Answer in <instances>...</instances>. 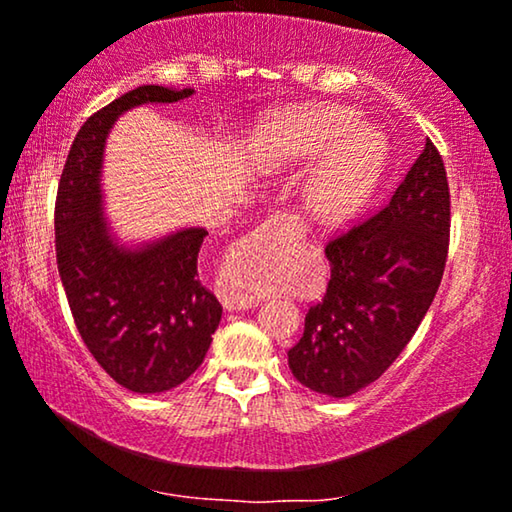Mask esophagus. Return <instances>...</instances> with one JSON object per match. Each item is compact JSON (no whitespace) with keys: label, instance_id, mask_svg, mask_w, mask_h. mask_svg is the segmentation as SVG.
Instances as JSON below:
<instances>
[{"label":"esophagus","instance_id":"obj_1","mask_svg":"<svg viewBox=\"0 0 512 512\" xmlns=\"http://www.w3.org/2000/svg\"><path fill=\"white\" fill-rule=\"evenodd\" d=\"M275 221H286V228L291 226V233L296 235H303L305 233V223L298 221V216H289V214H282V216H275ZM256 305V298L251 296H244L240 291H226L223 293V307L226 310H249V307Z\"/></svg>","mask_w":512,"mask_h":512}]
</instances>
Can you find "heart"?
Here are the masks:
<instances>
[{"label": "heart", "instance_id": "b5f03b06", "mask_svg": "<svg viewBox=\"0 0 512 512\" xmlns=\"http://www.w3.org/2000/svg\"><path fill=\"white\" fill-rule=\"evenodd\" d=\"M261 156L270 160H317L305 184V207L317 221L342 223L373 198L387 170V144L363 128L354 111L321 107L279 125L263 139Z\"/></svg>", "mask_w": 512, "mask_h": 512}]
</instances>
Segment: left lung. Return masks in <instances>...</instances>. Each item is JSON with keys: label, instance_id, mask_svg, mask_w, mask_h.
I'll use <instances>...</instances> for the list:
<instances>
[{"label": "left lung", "instance_id": "left-lung-1", "mask_svg": "<svg viewBox=\"0 0 512 512\" xmlns=\"http://www.w3.org/2000/svg\"><path fill=\"white\" fill-rule=\"evenodd\" d=\"M450 188L431 139L380 214L326 244V296L289 349L293 377L331 398L375 382L403 352L443 279Z\"/></svg>", "mask_w": 512, "mask_h": 512}]
</instances>
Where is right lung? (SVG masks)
I'll use <instances>...</instances> for the list:
<instances>
[{
    "instance_id": "add662e5",
    "label": "right lung",
    "mask_w": 512,
    "mask_h": 512,
    "mask_svg": "<svg viewBox=\"0 0 512 512\" xmlns=\"http://www.w3.org/2000/svg\"><path fill=\"white\" fill-rule=\"evenodd\" d=\"M193 88L139 86L81 125L55 202V254L69 310L88 352L135 394L186 382L212 345L223 307L198 279L205 228L125 244L104 214V144L118 116L186 100Z\"/></svg>"
}]
</instances>
